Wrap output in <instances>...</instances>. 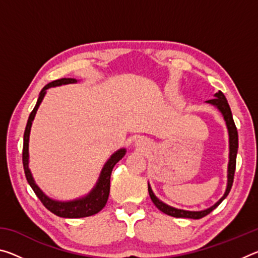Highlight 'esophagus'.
I'll list each match as a JSON object with an SVG mask.
<instances>
[{
  "label": "esophagus",
  "mask_w": 258,
  "mask_h": 258,
  "mask_svg": "<svg viewBox=\"0 0 258 258\" xmlns=\"http://www.w3.org/2000/svg\"><path fill=\"white\" fill-rule=\"evenodd\" d=\"M135 147H137L139 150H147L148 148H149V142L147 141L146 138H139L137 141H135Z\"/></svg>",
  "instance_id": "34e87169"
}]
</instances>
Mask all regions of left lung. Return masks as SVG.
<instances>
[{"instance_id": "8db88e82", "label": "left lung", "mask_w": 258, "mask_h": 258, "mask_svg": "<svg viewBox=\"0 0 258 258\" xmlns=\"http://www.w3.org/2000/svg\"><path fill=\"white\" fill-rule=\"evenodd\" d=\"M214 99L208 100L206 103L212 104L215 108L218 109V111L222 113L223 118L225 120L226 124V128H228V133H229V164H228V183H226V189L220 200L217 203L213 205L212 207H209L207 209H204V211H184V209H178L175 207L169 206V205L165 204L161 202L160 199H158L155 196L154 191H152L151 186L149 183H148V191H149L150 198L152 200V203L155 204V206L165 214H167L169 216L173 217H184V218H194V220H199V218H203L206 215H208L209 213L213 212L218 205H220L223 200L228 197L229 192L232 187V183H233V177H234V171H235V163H237V154H238V131L237 127H235V124L233 121V117H232V112H231L230 106L228 103V100L224 97V94L218 91L217 93L214 94Z\"/></svg>"}]
</instances>
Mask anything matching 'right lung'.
<instances>
[{"label": "right lung", "instance_id": "1", "mask_svg": "<svg viewBox=\"0 0 258 258\" xmlns=\"http://www.w3.org/2000/svg\"><path fill=\"white\" fill-rule=\"evenodd\" d=\"M77 83L75 78H60L49 83V84L43 87L42 91L38 95L36 106L34 107L33 111L30 112L29 118L26 125L25 133H24V148H23V164H24V171L25 175L29 185L32 186L35 195L37 196L38 199L41 200L42 204L49 209L51 213L54 215L64 217V218H81V217H87L92 216L94 214L99 213L101 209L106 206L107 200L109 197V192H110V175L112 172L113 166H115L118 161L123 158L126 154V149H119L117 150L115 154H112L110 158L107 160V163L101 169L100 176L98 178L97 183L92 190L87 194L85 197L78 198L75 200H71V202H59V200H54L47 196L41 190V187L35 183L34 177L32 175V172L29 169V152H28V146H29V134L30 128H32L33 120L36 115V111L38 107H40L41 102L44 99L46 94V90L50 87L54 86H61L66 84H74Z\"/></svg>", "mask_w": 258, "mask_h": 258}]
</instances>
